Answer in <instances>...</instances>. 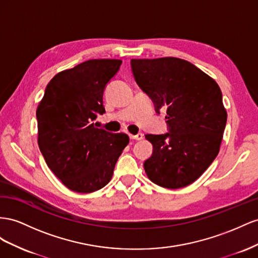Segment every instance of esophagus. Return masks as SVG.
Masks as SVG:
<instances>
[{
	"mask_svg": "<svg viewBox=\"0 0 258 258\" xmlns=\"http://www.w3.org/2000/svg\"><path fill=\"white\" fill-rule=\"evenodd\" d=\"M144 135L142 133H138L136 135H130V138L131 139H135V141H141V139H143Z\"/></svg>",
	"mask_w": 258,
	"mask_h": 258,
	"instance_id": "esophagus-1",
	"label": "esophagus"
}]
</instances>
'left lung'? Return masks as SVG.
<instances>
[{"label":"left lung","mask_w":258,"mask_h":258,"mask_svg":"<svg viewBox=\"0 0 258 258\" xmlns=\"http://www.w3.org/2000/svg\"><path fill=\"white\" fill-rule=\"evenodd\" d=\"M131 67L156 111L166 109L168 133L145 135L153 146L144 163L146 174L163 188L186 187L219 152L227 122L222 91L215 80L180 58L132 59Z\"/></svg>","instance_id":"left-lung-1"}]
</instances>
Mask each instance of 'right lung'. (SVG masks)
I'll return each mask as SVG.
<instances>
[{
  "instance_id": "right-lung-1",
  "label": "right lung",
  "mask_w": 258,
  "mask_h": 258,
  "mask_svg": "<svg viewBox=\"0 0 258 258\" xmlns=\"http://www.w3.org/2000/svg\"><path fill=\"white\" fill-rule=\"evenodd\" d=\"M121 63L91 59L57 73L36 109L38 144L46 164L76 192L104 188L130 142L126 134L110 133L93 123L106 112L102 95Z\"/></svg>"
}]
</instances>
